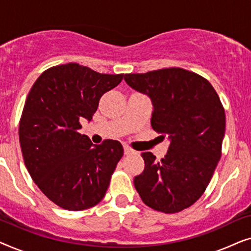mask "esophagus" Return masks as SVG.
<instances>
[{"instance_id": "34e87169", "label": "esophagus", "mask_w": 251, "mask_h": 251, "mask_svg": "<svg viewBox=\"0 0 251 251\" xmlns=\"http://www.w3.org/2000/svg\"><path fill=\"white\" fill-rule=\"evenodd\" d=\"M133 153H136V152L132 149H130V147H128V146H125V154H126V155H129V154H133Z\"/></svg>"}]
</instances>
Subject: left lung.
Returning <instances> with one entry per match:
<instances>
[{
	"instance_id": "8db88e82",
	"label": "left lung",
	"mask_w": 251,
	"mask_h": 251,
	"mask_svg": "<svg viewBox=\"0 0 251 251\" xmlns=\"http://www.w3.org/2000/svg\"><path fill=\"white\" fill-rule=\"evenodd\" d=\"M125 80L150 96L152 128L170 139L161 161L142 153L145 168L133 184L150 208L179 212L195 203L210 183L222 155L225 109L210 82L184 68L126 74Z\"/></svg>"
}]
</instances>
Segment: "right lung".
Returning <instances> with one entry per match:
<instances>
[{
	"mask_svg": "<svg viewBox=\"0 0 251 251\" xmlns=\"http://www.w3.org/2000/svg\"><path fill=\"white\" fill-rule=\"evenodd\" d=\"M123 74H101L77 63L48 68L33 84L19 121L24 162L42 193L58 207L80 211L105 197L123 155L118 140L94 145L81 135L101 96Z\"/></svg>",
	"mask_w": 251,
	"mask_h": 251,
	"instance_id": "1",
	"label": "right lung"
}]
</instances>
